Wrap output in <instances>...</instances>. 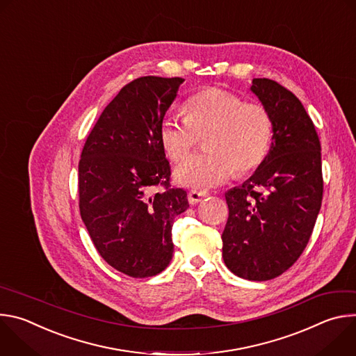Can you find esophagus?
<instances>
[{"label":"esophagus","mask_w":356,"mask_h":356,"mask_svg":"<svg viewBox=\"0 0 356 356\" xmlns=\"http://www.w3.org/2000/svg\"><path fill=\"white\" fill-rule=\"evenodd\" d=\"M209 195L207 191H198V190H190L187 194V200L190 204H197L202 198H206Z\"/></svg>","instance_id":"obj_1"}]
</instances>
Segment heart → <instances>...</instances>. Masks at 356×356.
I'll use <instances>...</instances> for the list:
<instances>
[{
    "label": "heart",
    "mask_w": 356,
    "mask_h": 356,
    "mask_svg": "<svg viewBox=\"0 0 356 356\" xmlns=\"http://www.w3.org/2000/svg\"><path fill=\"white\" fill-rule=\"evenodd\" d=\"M184 121L165 118L159 138L168 156L180 162L204 136L206 154L195 155L175 170L186 187L210 188L235 172L249 173L265 161L273 136L270 113L258 103H243L228 90L210 87L193 94L183 106Z\"/></svg>",
    "instance_id": "b5f03b06"
}]
</instances>
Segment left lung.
I'll use <instances>...</instances> for the list:
<instances>
[{"mask_svg":"<svg viewBox=\"0 0 356 356\" xmlns=\"http://www.w3.org/2000/svg\"><path fill=\"white\" fill-rule=\"evenodd\" d=\"M250 91L270 113L269 154L242 186L225 193L227 268L248 280L286 272L312 236L323 200L321 146L300 99L279 83L253 79Z\"/></svg>","mask_w":356,"mask_h":356,"instance_id":"1","label":"left lung"}]
</instances>
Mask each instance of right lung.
Wrapping results in <instances>:
<instances>
[{
  "mask_svg": "<svg viewBox=\"0 0 356 356\" xmlns=\"http://www.w3.org/2000/svg\"><path fill=\"white\" fill-rule=\"evenodd\" d=\"M184 79L139 77L115 95L90 132L79 162L81 220L110 266L149 277L173 257V220L188 207L169 188L170 166L159 129ZM159 182L165 192L151 194Z\"/></svg>",
  "mask_w": 356,
  "mask_h": 356,
  "instance_id": "1",
  "label": "right lung"
}]
</instances>
